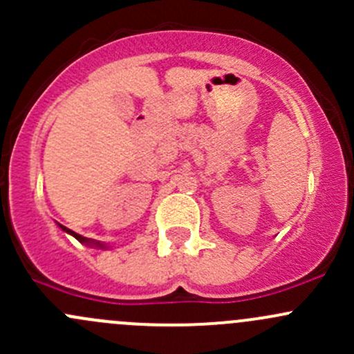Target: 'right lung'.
I'll use <instances>...</instances> for the list:
<instances>
[{"label":"right lung","instance_id":"right-lung-1","mask_svg":"<svg viewBox=\"0 0 354 354\" xmlns=\"http://www.w3.org/2000/svg\"><path fill=\"white\" fill-rule=\"evenodd\" d=\"M59 227H62L63 231H66L68 234H71V236H73V238H77V240L80 241V243L88 245V246H97V248H106V245H104V243H101V241H95V240H91V238H84V236H80V234H77V233H75V231L68 230V227L62 226V224H59Z\"/></svg>","mask_w":354,"mask_h":354}]
</instances>
